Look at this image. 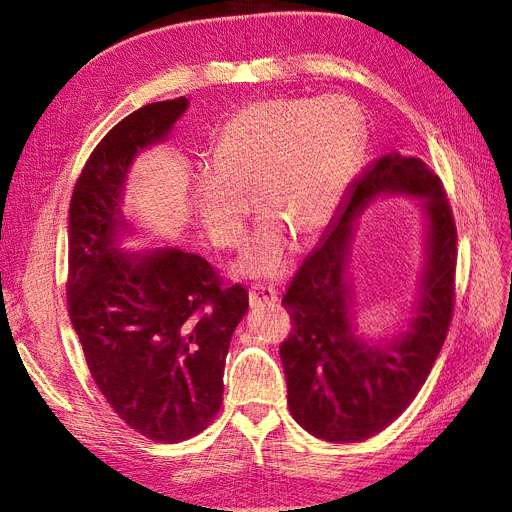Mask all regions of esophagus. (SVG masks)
Masks as SVG:
<instances>
[{
    "mask_svg": "<svg viewBox=\"0 0 512 512\" xmlns=\"http://www.w3.org/2000/svg\"><path fill=\"white\" fill-rule=\"evenodd\" d=\"M277 290L271 286H252L250 290V305L252 309L260 307H273L277 303Z\"/></svg>",
    "mask_w": 512,
    "mask_h": 512,
    "instance_id": "esophagus-1",
    "label": "esophagus"
}]
</instances>
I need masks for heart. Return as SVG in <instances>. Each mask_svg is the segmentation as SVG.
<instances>
[{"label": "heart", "instance_id": "heart-1", "mask_svg": "<svg viewBox=\"0 0 512 512\" xmlns=\"http://www.w3.org/2000/svg\"><path fill=\"white\" fill-rule=\"evenodd\" d=\"M363 147V117L342 96L271 98L245 104L218 134L213 162L196 168L194 205L209 235L239 243L250 215L247 192L267 213L243 260L256 277L288 269L290 237L327 226L342 207Z\"/></svg>", "mask_w": 512, "mask_h": 512}]
</instances>
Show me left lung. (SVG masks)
Here are the masks:
<instances>
[{"label":"left lung","mask_w":512,"mask_h":512,"mask_svg":"<svg viewBox=\"0 0 512 512\" xmlns=\"http://www.w3.org/2000/svg\"><path fill=\"white\" fill-rule=\"evenodd\" d=\"M380 193L424 198L428 260L417 316L386 345L353 335L345 262L351 222ZM457 228L440 177L391 151L352 183L327 239L307 256L284 294L292 333L280 346L288 406L305 431L327 442H361L389 427L421 391L455 309Z\"/></svg>","instance_id":"obj_1"}]
</instances>
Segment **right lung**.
<instances>
[{"label": "right lung", "instance_id": "1", "mask_svg": "<svg viewBox=\"0 0 512 512\" xmlns=\"http://www.w3.org/2000/svg\"><path fill=\"white\" fill-rule=\"evenodd\" d=\"M188 98L138 108L91 151L68 218V314L100 393L134 431L181 442L222 408L230 337L247 290L224 286L205 258L158 247L128 254L121 192L138 151L164 141Z\"/></svg>", "mask_w": 512, "mask_h": 512}]
</instances>
